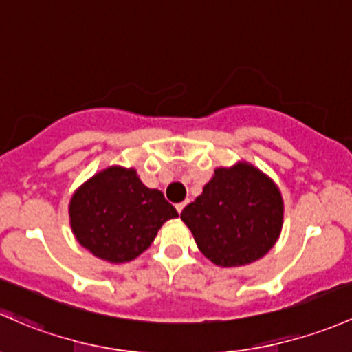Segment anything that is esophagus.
Instances as JSON below:
<instances>
[{
	"label": "esophagus",
	"mask_w": 352,
	"mask_h": 352,
	"mask_svg": "<svg viewBox=\"0 0 352 352\" xmlns=\"http://www.w3.org/2000/svg\"><path fill=\"white\" fill-rule=\"evenodd\" d=\"M188 201H190V200H186V201H181V203H177V205H176V210H177V213H181V212H183V210H184V206H186V205H188Z\"/></svg>",
	"instance_id": "obj_1"
}]
</instances>
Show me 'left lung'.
Returning <instances> with one entry per match:
<instances>
[{
	"label": "left lung",
	"mask_w": 352,
	"mask_h": 352,
	"mask_svg": "<svg viewBox=\"0 0 352 352\" xmlns=\"http://www.w3.org/2000/svg\"><path fill=\"white\" fill-rule=\"evenodd\" d=\"M283 197L266 173L248 161L217 168L203 193L181 212L206 259L222 267L267 254L283 229Z\"/></svg>",
	"instance_id": "left-lung-1"
}]
</instances>
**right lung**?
Returning <instances> with one entry per match:
<instances>
[{
  "mask_svg": "<svg viewBox=\"0 0 352 352\" xmlns=\"http://www.w3.org/2000/svg\"><path fill=\"white\" fill-rule=\"evenodd\" d=\"M176 217L161 191L147 188L133 168L117 164L85 181L69 201L76 241L111 264L142 254L164 222Z\"/></svg>",
  "mask_w": 352,
  "mask_h": 352,
  "instance_id": "1",
  "label": "right lung"
}]
</instances>
